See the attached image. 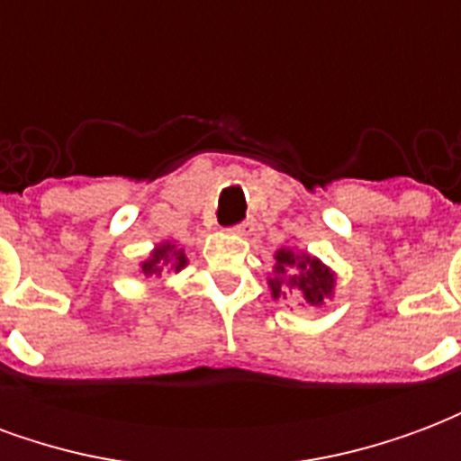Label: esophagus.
Returning a JSON list of instances; mask_svg holds the SVG:
<instances>
[{"label":"esophagus","mask_w":461,"mask_h":461,"mask_svg":"<svg viewBox=\"0 0 461 461\" xmlns=\"http://www.w3.org/2000/svg\"><path fill=\"white\" fill-rule=\"evenodd\" d=\"M231 231L237 234V237H249L251 231H254V220H247L237 224V227H231Z\"/></svg>","instance_id":"obj_1"}]
</instances>
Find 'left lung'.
<instances>
[{
  "label": "left lung",
  "instance_id": "obj_1",
  "mask_svg": "<svg viewBox=\"0 0 461 461\" xmlns=\"http://www.w3.org/2000/svg\"><path fill=\"white\" fill-rule=\"evenodd\" d=\"M339 274L309 251L281 247L274 251V269L267 276L271 299L301 296L311 309H323L336 296Z\"/></svg>",
  "mask_w": 461,
  "mask_h": 461
}]
</instances>
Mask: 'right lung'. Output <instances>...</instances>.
Here are the masks:
<instances>
[{"instance_id": "1", "label": "right lung", "mask_w": 461, "mask_h": 461, "mask_svg": "<svg viewBox=\"0 0 461 461\" xmlns=\"http://www.w3.org/2000/svg\"><path fill=\"white\" fill-rule=\"evenodd\" d=\"M190 264L187 254L180 244H175L172 240L158 241L150 249V254L138 264V271L145 276H162V274H180L185 267Z\"/></svg>"}]
</instances>
